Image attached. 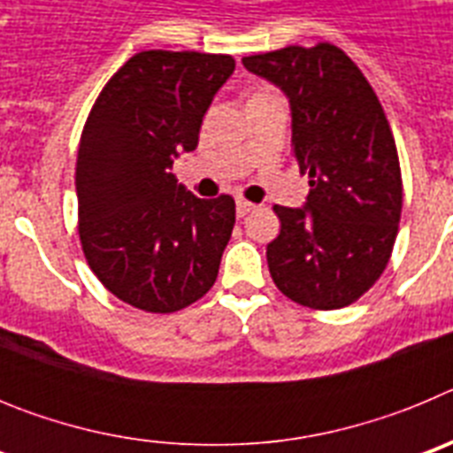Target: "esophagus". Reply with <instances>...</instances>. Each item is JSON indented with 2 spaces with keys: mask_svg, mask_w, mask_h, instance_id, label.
I'll list each match as a JSON object with an SVG mask.
<instances>
[{
  "mask_svg": "<svg viewBox=\"0 0 453 453\" xmlns=\"http://www.w3.org/2000/svg\"><path fill=\"white\" fill-rule=\"evenodd\" d=\"M251 211H256V203L247 202V199L242 197L235 199V213H238V218H245V215H250Z\"/></svg>",
  "mask_w": 453,
  "mask_h": 453,
  "instance_id": "esophagus-1",
  "label": "esophagus"
}]
</instances>
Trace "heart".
I'll use <instances>...</instances> for the list:
<instances>
[{
  "label": "heart",
  "instance_id": "b5f03b06",
  "mask_svg": "<svg viewBox=\"0 0 453 453\" xmlns=\"http://www.w3.org/2000/svg\"><path fill=\"white\" fill-rule=\"evenodd\" d=\"M267 97H276V95L270 90V88H258V90H256L254 95H251L250 102H256V99H267Z\"/></svg>",
  "mask_w": 453,
  "mask_h": 453
}]
</instances>
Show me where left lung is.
<instances>
[{"label":"left lung","mask_w":453,"mask_h":453,"mask_svg":"<svg viewBox=\"0 0 453 453\" xmlns=\"http://www.w3.org/2000/svg\"><path fill=\"white\" fill-rule=\"evenodd\" d=\"M242 65L290 99L292 158L311 186L303 208L274 206L272 281L315 311L349 306L386 270L402 218V170L381 102L331 42L245 56Z\"/></svg>","instance_id":"obj_1"}]
</instances>
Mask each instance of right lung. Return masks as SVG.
Masks as SVG:
<instances>
[{
	"label": "right lung",
	"instance_id": "obj_1",
	"mask_svg": "<svg viewBox=\"0 0 453 453\" xmlns=\"http://www.w3.org/2000/svg\"><path fill=\"white\" fill-rule=\"evenodd\" d=\"M234 70L226 54L140 51L104 86L83 127V256L106 290L147 313L181 311L218 279L234 197H195L170 167L197 147L203 113Z\"/></svg>",
	"mask_w": 453,
	"mask_h": 453
}]
</instances>
